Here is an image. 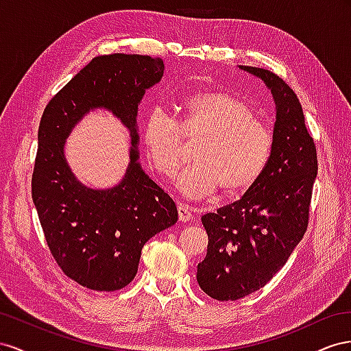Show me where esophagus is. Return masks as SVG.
I'll list each match as a JSON object with an SVG mask.
<instances>
[{"mask_svg": "<svg viewBox=\"0 0 351 351\" xmlns=\"http://www.w3.org/2000/svg\"><path fill=\"white\" fill-rule=\"evenodd\" d=\"M178 215L181 222H189L194 217V210L186 204H179L178 206Z\"/></svg>", "mask_w": 351, "mask_h": 351, "instance_id": "esophagus-1", "label": "esophagus"}]
</instances>
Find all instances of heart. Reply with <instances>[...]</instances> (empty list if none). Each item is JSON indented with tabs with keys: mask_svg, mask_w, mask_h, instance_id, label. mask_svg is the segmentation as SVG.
<instances>
[{
	"mask_svg": "<svg viewBox=\"0 0 351 351\" xmlns=\"http://www.w3.org/2000/svg\"><path fill=\"white\" fill-rule=\"evenodd\" d=\"M176 108V119L153 108L144 120L143 145L156 172L173 178L184 158V141H198L194 163L176 182L179 193L204 198L219 188L223 195L253 188L272 157L274 135L252 106L234 93L215 89L188 95Z\"/></svg>",
	"mask_w": 351,
	"mask_h": 351,
	"instance_id": "obj_1",
	"label": "heart"
}]
</instances>
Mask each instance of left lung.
I'll list each match as a JSON object with an SVG mask.
<instances>
[{
	"label": "left lung",
	"mask_w": 351,
	"mask_h": 351,
	"mask_svg": "<svg viewBox=\"0 0 351 351\" xmlns=\"http://www.w3.org/2000/svg\"><path fill=\"white\" fill-rule=\"evenodd\" d=\"M241 69L272 91L274 152L253 188L238 202L202 217L208 245L197 266V281L219 302H235L257 291L287 263L307 231L317 173L316 145L295 93L267 69Z\"/></svg>",
	"instance_id": "left-lung-1"
}]
</instances>
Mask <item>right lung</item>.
Returning a JSON list of instances; mask_svg holds the SVG:
<instances>
[{"instance_id": "1", "label": "right lung", "mask_w": 351, "mask_h": 351, "mask_svg": "<svg viewBox=\"0 0 351 351\" xmlns=\"http://www.w3.org/2000/svg\"><path fill=\"white\" fill-rule=\"evenodd\" d=\"M163 70L158 57H95L49 99L39 122L32 199L45 241L63 274L94 291L126 287L144 244L178 220L173 199L145 175L136 152L138 104ZM97 106L123 120L133 144L125 178L101 192L79 183L62 153L71 128Z\"/></svg>"}]
</instances>
